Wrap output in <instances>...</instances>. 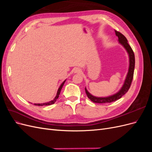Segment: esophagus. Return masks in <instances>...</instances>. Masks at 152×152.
<instances>
[{"instance_id":"obj_1","label":"esophagus","mask_w":152,"mask_h":152,"mask_svg":"<svg viewBox=\"0 0 152 152\" xmlns=\"http://www.w3.org/2000/svg\"><path fill=\"white\" fill-rule=\"evenodd\" d=\"M80 70L79 68H76L75 70V73H80Z\"/></svg>"}]
</instances>
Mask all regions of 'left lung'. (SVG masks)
Here are the masks:
<instances>
[{"mask_svg":"<svg viewBox=\"0 0 152 152\" xmlns=\"http://www.w3.org/2000/svg\"><path fill=\"white\" fill-rule=\"evenodd\" d=\"M115 35L118 37L119 43L122 44L124 48L126 49L127 52L129 54V66L128 73L127 74L125 81H124V85L122 87V88L120 89V91L116 94L108 96V97H96V96L91 94L89 92L87 91L86 88H85L86 93L87 96V97H88L92 102L96 103H112L119 99L122 97V96H124L127 93L129 89L133 79V75H134L135 66V57L134 52H133L131 47L129 45L126 37L123 34H122L121 32H119L117 30H115Z\"/></svg>","mask_w":152,"mask_h":152,"instance_id":"1","label":"left lung"}]
</instances>
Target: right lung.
<instances>
[{
	"label": "right lung",
	"instance_id": "right-lung-1",
	"mask_svg": "<svg viewBox=\"0 0 152 152\" xmlns=\"http://www.w3.org/2000/svg\"><path fill=\"white\" fill-rule=\"evenodd\" d=\"M65 81H66V80L63 82V83L61 84L60 87H59V89H58V92H57V94H56V97L54 98V99L53 100L50 101V102H48V103H40H40L35 104H35H34V105H37V106H47V105H50V104H54L55 102H56V101L57 100V99L58 98V97H59V95L60 94L61 90V89H62V87H63V86L64 84H65Z\"/></svg>",
	"mask_w": 152,
	"mask_h": 152
}]
</instances>
